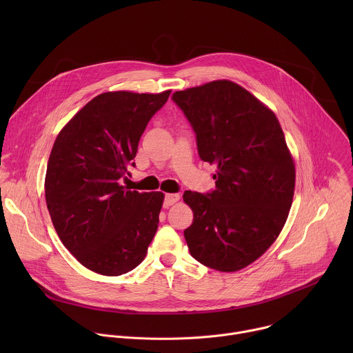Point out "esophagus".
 <instances>
[{
  "instance_id": "esophagus-1",
  "label": "esophagus",
  "mask_w": 353,
  "mask_h": 353,
  "mask_svg": "<svg viewBox=\"0 0 353 353\" xmlns=\"http://www.w3.org/2000/svg\"><path fill=\"white\" fill-rule=\"evenodd\" d=\"M179 199H180V195H179V194H166V195H165V203H163V207H165V208H168V207H170V205L176 204Z\"/></svg>"
}]
</instances>
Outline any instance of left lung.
I'll return each mask as SVG.
<instances>
[{"label":"left lung","mask_w":353,"mask_h":353,"mask_svg":"<svg viewBox=\"0 0 353 353\" xmlns=\"http://www.w3.org/2000/svg\"><path fill=\"white\" fill-rule=\"evenodd\" d=\"M201 161L215 165V190L185 191L194 212L184 230L190 254L222 272L261 257L279 236L294 192V163L272 110L232 81L174 92Z\"/></svg>","instance_id":"left-lung-1"}]
</instances>
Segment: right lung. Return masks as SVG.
Returning a JSON list of instances; mask_svg holds the SVG:
<instances>
[{
	"label": "right lung",
	"mask_w": 353,
	"mask_h": 353,
	"mask_svg": "<svg viewBox=\"0 0 353 353\" xmlns=\"http://www.w3.org/2000/svg\"><path fill=\"white\" fill-rule=\"evenodd\" d=\"M170 92L99 94L56 138L44 181L47 210L63 244L93 272L134 270L158 230L163 192L130 191L120 181L135 168L139 138Z\"/></svg>",
	"instance_id": "right-lung-1"
}]
</instances>
